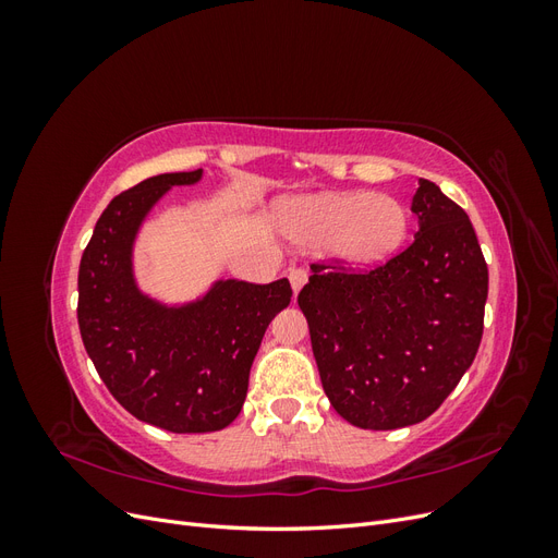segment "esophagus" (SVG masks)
<instances>
[{
    "mask_svg": "<svg viewBox=\"0 0 558 558\" xmlns=\"http://www.w3.org/2000/svg\"><path fill=\"white\" fill-rule=\"evenodd\" d=\"M289 281L293 286V291L300 293L302 286L307 283V272H305V269H300V267H293V269H289Z\"/></svg>",
    "mask_w": 558,
    "mask_h": 558,
    "instance_id": "1",
    "label": "esophagus"
}]
</instances>
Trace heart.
<instances>
[{"mask_svg":"<svg viewBox=\"0 0 558 558\" xmlns=\"http://www.w3.org/2000/svg\"><path fill=\"white\" fill-rule=\"evenodd\" d=\"M277 218L286 238L324 242L330 258L353 267L388 258L408 234V211L400 202L365 191L289 197Z\"/></svg>","mask_w":558,"mask_h":558,"instance_id":"heart-1","label":"heart"}]
</instances>
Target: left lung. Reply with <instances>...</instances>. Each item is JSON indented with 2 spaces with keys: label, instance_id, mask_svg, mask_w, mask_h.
Wrapping results in <instances>:
<instances>
[{
  "label": "left lung",
  "instance_id": "obj_1",
  "mask_svg": "<svg viewBox=\"0 0 558 558\" xmlns=\"http://www.w3.org/2000/svg\"><path fill=\"white\" fill-rule=\"evenodd\" d=\"M412 211L398 256L365 272L314 263L298 295L330 404L367 430L428 418L482 342L488 269L468 214L428 179Z\"/></svg>",
  "mask_w": 558,
  "mask_h": 558
}]
</instances>
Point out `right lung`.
Masks as SVG:
<instances>
[{
    "label": "right lung",
    "instance_id": "1",
    "mask_svg": "<svg viewBox=\"0 0 558 558\" xmlns=\"http://www.w3.org/2000/svg\"><path fill=\"white\" fill-rule=\"evenodd\" d=\"M199 179L202 170L158 174L116 195L78 267V328L97 375L132 416L170 433L238 418L263 335L293 298L289 279H221L179 307L140 291L132 248L144 218L172 185Z\"/></svg>",
    "mask_w": 558,
    "mask_h": 558
}]
</instances>
